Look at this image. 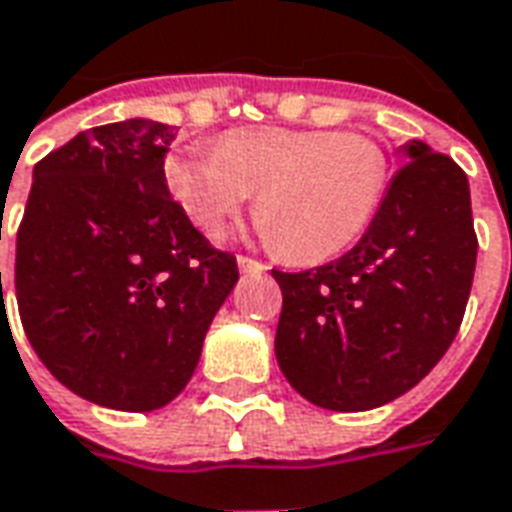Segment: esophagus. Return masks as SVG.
<instances>
[{
	"label": "esophagus",
	"instance_id": "obj_1",
	"mask_svg": "<svg viewBox=\"0 0 512 512\" xmlns=\"http://www.w3.org/2000/svg\"><path fill=\"white\" fill-rule=\"evenodd\" d=\"M237 267L239 273H264V270H267V264L256 262V259H248V256H239Z\"/></svg>",
	"mask_w": 512,
	"mask_h": 512
}]
</instances>
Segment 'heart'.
Here are the masks:
<instances>
[{
  "label": "heart",
  "instance_id": "heart-1",
  "mask_svg": "<svg viewBox=\"0 0 512 512\" xmlns=\"http://www.w3.org/2000/svg\"><path fill=\"white\" fill-rule=\"evenodd\" d=\"M162 170L173 201L204 231H217L259 190L264 234L284 256L311 264L361 237L389 162L366 134L253 126L223 134L217 151H176Z\"/></svg>",
  "mask_w": 512,
  "mask_h": 512
}]
</instances>
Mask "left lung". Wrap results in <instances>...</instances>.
<instances>
[{"label":"left lung","mask_w":512,"mask_h":512,"mask_svg":"<svg viewBox=\"0 0 512 512\" xmlns=\"http://www.w3.org/2000/svg\"><path fill=\"white\" fill-rule=\"evenodd\" d=\"M477 264L466 173L422 140L402 146L372 223L342 259L281 273L275 358L328 411H372L411 391L458 336Z\"/></svg>","instance_id":"obj_1"}]
</instances>
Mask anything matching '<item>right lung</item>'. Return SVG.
Listing matches in <instances>:
<instances>
[{
    "instance_id": "1",
    "label": "right lung",
    "mask_w": 512,
    "mask_h": 512,
    "mask_svg": "<svg viewBox=\"0 0 512 512\" xmlns=\"http://www.w3.org/2000/svg\"><path fill=\"white\" fill-rule=\"evenodd\" d=\"M173 126L76 134L32 170L16 300L43 366L82 400L148 413L176 400L237 284L165 184ZM5 300V297H2Z\"/></svg>"
}]
</instances>
